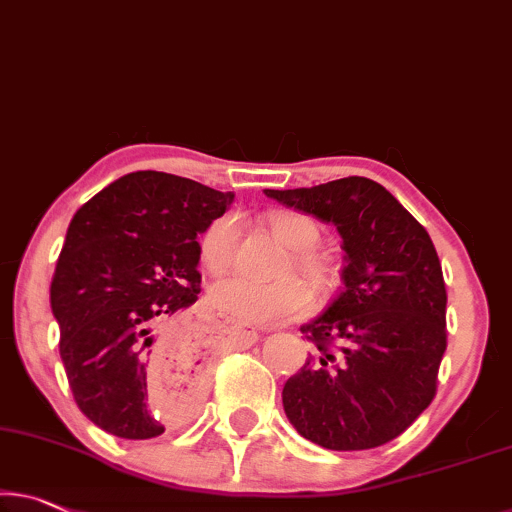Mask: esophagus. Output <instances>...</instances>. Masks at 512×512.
<instances>
[{
	"instance_id": "obj_1",
	"label": "esophagus",
	"mask_w": 512,
	"mask_h": 512,
	"mask_svg": "<svg viewBox=\"0 0 512 512\" xmlns=\"http://www.w3.org/2000/svg\"><path fill=\"white\" fill-rule=\"evenodd\" d=\"M235 335H240L242 339H247V342H256V332L254 330H242V328H235Z\"/></svg>"
}]
</instances>
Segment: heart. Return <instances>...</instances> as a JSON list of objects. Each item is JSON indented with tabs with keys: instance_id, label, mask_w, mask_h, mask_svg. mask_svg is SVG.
I'll return each mask as SVG.
<instances>
[{
	"instance_id": "obj_1",
	"label": "heart",
	"mask_w": 512,
	"mask_h": 512,
	"mask_svg": "<svg viewBox=\"0 0 512 512\" xmlns=\"http://www.w3.org/2000/svg\"><path fill=\"white\" fill-rule=\"evenodd\" d=\"M272 235L293 251V265L311 284L323 288L330 284L332 268L328 258L314 251L321 240V228L307 214L286 212L270 221ZM240 240V219L221 214L205 228L198 240V258L212 274H224L235 261ZM291 268V265H288ZM210 305L228 318L247 325H277L293 321L311 307V291L300 277H284L272 284L244 277H228L210 288Z\"/></svg>"
}]
</instances>
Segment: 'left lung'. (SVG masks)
Segmentation results:
<instances>
[{
    "label": "left lung",
    "mask_w": 512,
    "mask_h": 512,
    "mask_svg": "<svg viewBox=\"0 0 512 512\" xmlns=\"http://www.w3.org/2000/svg\"><path fill=\"white\" fill-rule=\"evenodd\" d=\"M265 196L332 221L346 251L344 286L300 328L316 351L284 385L286 416L323 448H379L406 432L436 395L448 295L434 242L369 177L265 189Z\"/></svg>",
    "instance_id": "1"
}]
</instances>
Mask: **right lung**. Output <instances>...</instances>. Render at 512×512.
Wrapping results in <instances>:
<instances>
[{
	"label": "right lung",
	"mask_w": 512,
	"mask_h": 512,
	"mask_svg": "<svg viewBox=\"0 0 512 512\" xmlns=\"http://www.w3.org/2000/svg\"><path fill=\"white\" fill-rule=\"evenodd\" d=\"M231 203V191L138 170L73 214L50 307L73 399L108 434L154 439L191 416L203 367L182 311L201 293L198 233ZM164 371L183 385L154 400Z\"/></svg>",
	"instance_id": "right-lung-1"
}]
</instances>
